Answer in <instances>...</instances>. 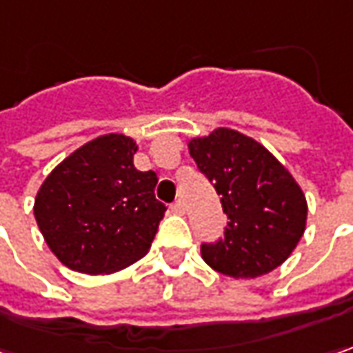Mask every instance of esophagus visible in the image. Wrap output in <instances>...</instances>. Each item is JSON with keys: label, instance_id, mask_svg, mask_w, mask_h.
Returning <instances> with one entry per match:
<instances>
[{"label": "esophagus", "instance_id": "1", "mask_svg": "<svg viewBox=\"0 0 353 353\" xmlns=\"http://www.w3.org/2000/svg\"><path fill=\"white\" fill-rule=\"evenodd\" d=\"M172 213H176V215H183V213H185V203L177 199L176 203H172Z\"/></svg>", "mask_w": 353, "mask_h": 353}]
</instances>
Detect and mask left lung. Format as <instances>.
<instances>
[{"label": "left lung", "instance_id": "obj_1", "mask_svg": "<svg viewBox=\"0 0 353 353\" xmlns=\"http://www.w3.org/2000/svg\"><path fill=\"white\" fill-rule=\"evenodd\" d=\"M188 146L229 219L223 239L201 245L203 261L233 279H256L281 267L304 235L308 215L290 172L256 140L231 128Z\"/></svg>", "mask_w": 353, "mask_h": 353}]
</instances>
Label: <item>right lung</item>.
Masks as SVG:
<instances>
[{"label": "right lung", "mask_w": 353, "mask_h": 353, "mask_svg": "<svg viewBox=\"0 0 353 353\" xmlns=\"http://www.w3.org/2000/svg\"><path fill=\"white\" fill-rule=\"evenodd\" d=\"M136 142L104 134L74 150L43 181L35 219L49 249L77 272L110 274L150 251L165 205L158 176L134 168Z\"/></svg>", "instance_id": "right-lung-1"}]
</instances>
